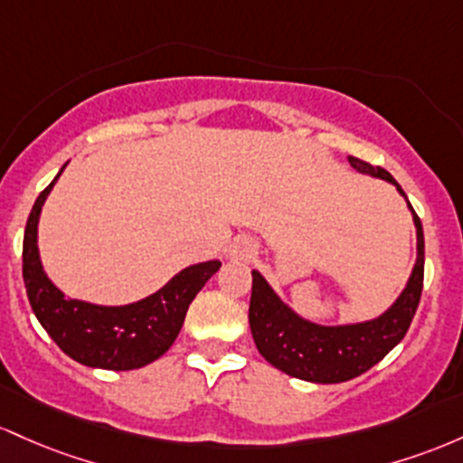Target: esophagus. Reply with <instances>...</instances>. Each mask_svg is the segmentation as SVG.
<instances>
[{
    "mask_svg": "<svg viewBox=\"0 0 463 463\" xmlns=\"http://www.w3.org/2000/svg\"><path fill=\"white\" fill-rule=\"evenodd\" d=\"M230 256L241 258V260H249L256 256V245H253L251 238H238L230 249Z\"/></svg>",
    "mask_w": 463,
    "mask_h": 463,
    "instance_id": "34e87169",
    "label": "esophagus"
}]
</instances>
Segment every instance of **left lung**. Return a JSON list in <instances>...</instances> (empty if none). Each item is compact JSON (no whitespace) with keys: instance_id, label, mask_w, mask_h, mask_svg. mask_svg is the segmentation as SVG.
I'll return each instance as SVG.
<instances>
[{"instance_id":"8db88e82","label":"left lung","mask_w":463,"mask_h":463,"mask_svg":"<svg viewBox=\"0 0 463 463\" xmlns=\"http://www.w3.org/2000/svg\"><path fill=\"white\" fill-rule=\"evenodd\" d=\"M352 168L393 184L402 196H407L392 175L381 165H372L358 157H347ZM411 207V203H409ZM418 230V260L407 288L396 304L378 319L352 326H317L301 319L279 301L267 279L251 271V301H249V326L258 352L278 367L279 372L310 383H344L361 376L381 358L396 347L411 326L418 310L424 284V233L422 222L413 212Z\"/></svg>"}]
</instances>
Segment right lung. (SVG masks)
<instances>
[{"instance_id": "add662e5", "label": "right lung", "mask_w": 463, "mask_h": 463, "mask_svg": "<svg viewBox=\"0 0 463 463\" xmlns=\"http://www.w3.org/2000/svg\"><path fill=\"white\" fill-rule=\"evenodd\" d=\"M63 170L65 165L61 173ZM56 179L36 196L24 233V284L36 319L54 344L82 365L116 372L148 365L175 344L188 306L221 269V262L210 260L192 264L176 273L162 290L128 306H96L65 298L43 273L36 247L41 207Z\"/></svg>"}]
</instances>
